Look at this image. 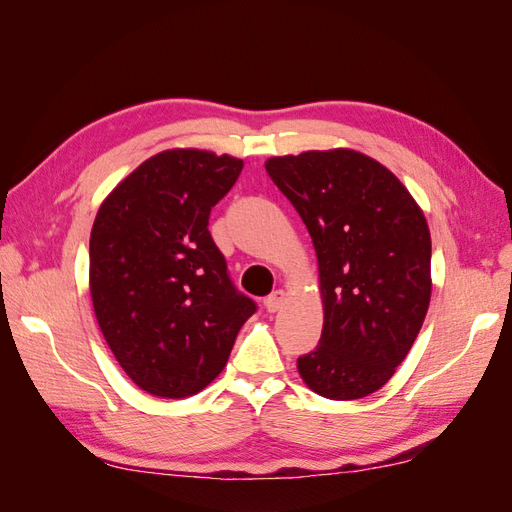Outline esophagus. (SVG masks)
<instances>
[{"mask_svg": "<svg viewBox=\"0 0 512 512\" xmlns=\"http://www.w3.org/2000/svg\"><path fill=\"white\" fill-rule=\"evenodd\" d=\"M285 298H287L285 290H274V292L266 298V309H268L270 313H277V311L285 305Z\"/></svg>", "mask_w": 512, "mask_h": 512, "instance_id": "1", "label": "esophagus"}]
</instances>
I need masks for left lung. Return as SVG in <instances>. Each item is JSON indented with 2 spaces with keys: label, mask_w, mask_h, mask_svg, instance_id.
<instances>
[{
  "label": "left lung",
  "mask_w": 512,
  "mask_h": 512,
  "mask_svg": "<svg viewBox=\"0 0 512 512\" xmlns=\"http://www.w3.org/2000/svg\"><path fill=\"white\" fill-rule=\"evenodd\" d=\"M266 170L303 218L318 255V348L298 374L318 396L359 400L409 355L430 305V231L387 166L355 149L268 157Z\"/></svg>",
  "instance_id": "obj_1"
}]
</instances>
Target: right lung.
<instances>
[{"label":"right lung","mask_w":512,"mask_h":512,"mask_svg":"<svg viewBox=\"0 0 512 512\" xmlns=\"http://www.w3.org/2000/svg\"><path fill=\"white\" fill-rule=\"evenodd\" d=\"M244 162L203 149L151 155L103 199L90 231V298L114 359L142 391L190 398L222 372L255 313L207 231Z\"/></svg>","instance_id":"1"}]
</instances>
